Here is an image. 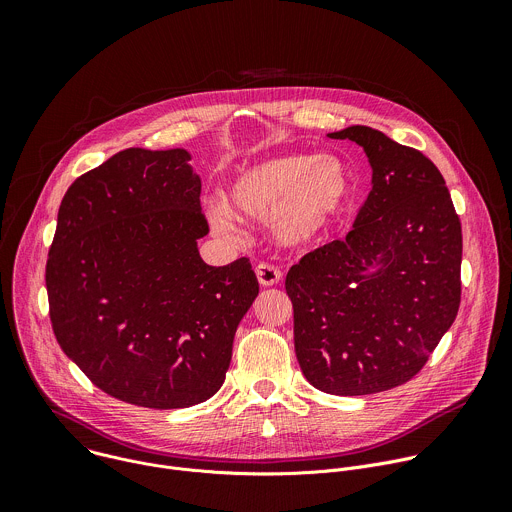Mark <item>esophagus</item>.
<instances>
[{
    "label": "esophagus",
    "instance_id": "obj_1",
    "mask_svg": "<svg viewBox=\"0 0 512 512\" xmlns=\"http://www.w3.org/2000/svg\"><path fill=\"white\" fill-rule=\"evenodd\" d=\"M255 275H257V281L263 285V287H269V285H275L279 283L281 279V271L269 263H259L255 267Z\"/></svg>",
    "mask_w": 512,
    "mask_h": 512
}]
</instances>
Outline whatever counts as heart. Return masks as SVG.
I'll use <instances>...</instances> for the list:
<instances>
[{
    "mask_svg": "<svg viewBox=\"0 0 512 512\" xmlns=\"http://www.w3.org/2000/svg\"><path fill=\"white\" fill-rule=\"evenodd\" d=\"M352 196V174L336 156L283 154L239 170L225 202L208 206L210 225L235 237V216L267 221L279 243L304 247L320 241L344 212Z\"/></svg>",
    "mask_w": 512,
    "mask_h": 512,
    "instance_id": "1",
    "label": "heart"
}]
</instances>
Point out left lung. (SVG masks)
Returning <instances> with one entry per match:
<instances>
[{
  "label": "left lung",
  "mask_w": 512,
  "mask_h": 512,
  "mask_svg": "<svg viewBox=\"0 0 512 512\" xmlns=\"http://www.w3.org/2000/svg\"><path fill=\"white\" fill-rule=\"evenodd\" d=\"M373 168L352 231L285 277L304 377L330 395H371L415 377L460 308L462 227L446 180L421 152L367 125L328 133Z\"/></svg>",
  "instance_id": "8db88e82"
}]
</instances>
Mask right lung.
Here are the masks:
<instances>
[{
	"mask_svg": "<svg viewBox=\"0 0 512 512\" xmlns=\"http://www.w3.org/2000/svg\"><path fill=\"white\" fill-rule=\"evenodd\" d=\"M190 152L129 148L66 190L46 263L54 336L107 395L150 409L210 399L259 283L249 259L206 265Z\"/></svg>",
	"mask_w": 512,
	"mask_h": 512,
	"instance_id": "1",
	"label": "right lung"
}]
</instances>
